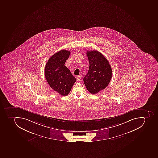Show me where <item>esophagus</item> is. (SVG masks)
I'll list each match as a JSON object with an SVG mask.
<instances>
[{
  "label": "esophagus",
  "mask_w": 158,
  "mask_h": 158,
  "mask_svg": "<svg viewBox=\"0 0 158 158\" xmlns=\"http://www.w3.org/2000/svg\"><path fill=\"white\" fill-rule=\"evenodd\" d=\"M81 76H79V75H78V76H76V79H77V81H79L80 80V79H81Z\"/></svg>",
  "instance_id": "34e87169"
}]
</instances>
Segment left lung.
<instances>
[{
    "instance_id": "left-lung-1",
    "label": "left lung",
    "mask_w": 158,
    "mask_h": 158,
    "mask_svg": "<svg viewBox=\"0 0 158 158\" xmlns=\"http://www.w3.org/2000/svg\"><path fill=\"white\" fill-rule=\"evenodd\" d=\"M89 61L88 73L83 79L88 91L96 94L108 85L111 79V67L106 58L98 51H87Z\"/></svg>"
}]
</instances>
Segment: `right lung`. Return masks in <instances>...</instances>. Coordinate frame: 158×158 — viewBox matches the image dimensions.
Listing matches in <instances>:
<instances>
[{"instance_id":"obj_1","label":"right lung","mask_w":158,"mask_h":158,"mask_svg":"<svg viewBox=\"0 0 158 158\" xmlns=\"http://www.w3.org/2000/svg\"><path fill=\"white\" fill-rule=\"evenodd\" d=\"M70 54L69 51H60L50 58L45 67V76L48 83L54 91L63 96L69 93L76 81L64 65Z\"/></svg>"}]
</instances>
